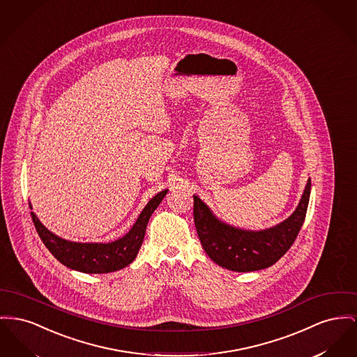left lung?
I'll list each match as a JSON object with an SVG mask.
<instances>
[{
  "label": "left lung",
  "instance_id": "left-lung-1",
  "mask_svg": "<svg viewBox=\"0 0 357 357\" xmlns=\"http://www.w3.org/2000/svg\"><path fill=\"white\" fill-rule=\"evenodd\" d=\"M310 188L309 178L293 214L264 231H244L220 221L206 204L194 195V222L202 248L214 263L236 273L271 267L290 250L303 225Z\"/></svg>",
  "mask_w": 357,
  "mask_h": 357
}]
</instances>
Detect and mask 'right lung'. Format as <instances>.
<instances>
[{"mask_svg":"<svg viewBox=\"0 0 357 357\" xmlns=\"http://www.w3.org/2000/svg\"><path fill=\"white\" fill-rule=\"evenodd\" d=\"M168 190L156 194L137 217L132 229L112 243H74L48 231L36 214L31 211L32 221L44 245L63 266L84 273H107L129 266L140 250L148 221L152 213L166 197ZM32 209V206H29Z\"/></svg>","mask_w":357,"mask_h":357,"instance_id":"add662e5","label":"right lung"}]
</instances>
